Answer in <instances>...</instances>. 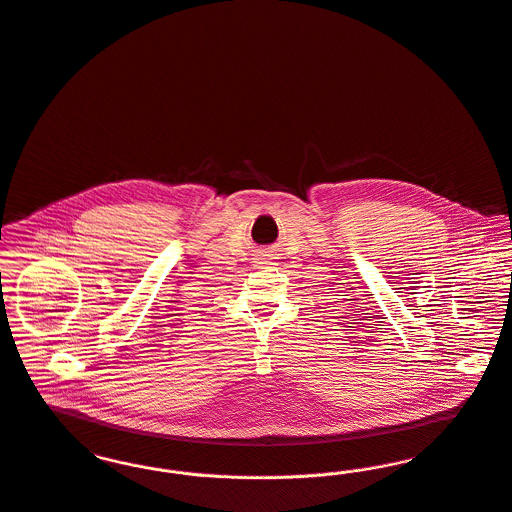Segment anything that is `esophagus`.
Here are the masks:
<instances>
[{"label": "esophagus", "mask_w": 512, "mask_h": 512, "mask_svg": "<svg viewBox=\"0 0 512 512\" xmlns=\"http://www.w3.org/2000/svg\"><path fill=\"white\" fill-rule=\"evenodd\" d=\"M253 263H255V269H267L269 265H275V257H273L271 251L261 249V251L257 253V259H255Z\"/></svg>", "instance_id": "1"}]
</instances>
